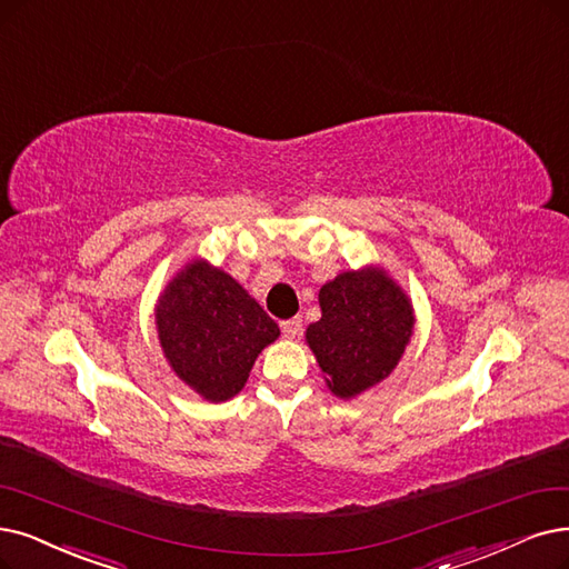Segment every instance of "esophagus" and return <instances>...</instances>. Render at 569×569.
Wrapping results in <instances>:
<instances>
[{
	"instance_id": "1",
	"label": "esophagus",
	"mask_w": 569,
	"mask_h": 569,
	"mask_svg": "<svg viewBox=\"0 0 569 569\" xmlns=\"http://www.w3.org/2000/svg\"><path fill=\"white\" fill-rule=\"evenodd\" d=\"M280 327H282V333L287 338H297L303 331V320H301V317H291V320L280 322Z\"/></svg>"
}]
</instances>
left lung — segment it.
<instances>
[{"instance_id": "obj_1", "label": "left lung", "mask_w": 569, "mask_h": 569, "mask_svg": "<svg viewBox=\"0 0 569 569\" xmlns=\"http://www.w3.org/2000/svg\"><path fill=\"white\" fill-rule=\"evenodd\" d=\"M322 320L306 340L329 390L350 399L388 378L413 331L406 293L382 270L343 272L320 289Z\"/></svg>"}]
</instances>
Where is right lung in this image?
Segmentation results:
<instances>
[{"mask_svg":"<svg viewBox=\"0 0 569 569\" xmlns=\"http://www.w3.org/2000/svg\"><path fill=\"white\" fill-rule=\"evenodd\" d=\"M158 338L174 373L210 401L236 397L280 327L223 270L191 263L156 308Z\"/></svg>","mask_w":569,"mask_h":569,"instance_id":"obj_1","label":"right lung"}]
</instances>
